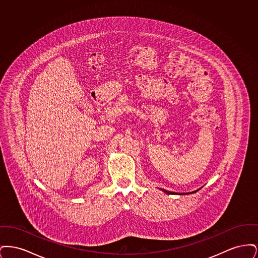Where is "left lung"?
Instances as JSON below:
<instances>
[{
  "label": "left lung",
  "mask_w": 258,
  "mask_h": 258,
  "mask_svg": "<svg viewBox=\"0 0 258 258\" xmlns=\"http://www.w3.org/2000/svg\"><path fill=\"white\" fill-rule=\"evenodd\" d=\"M161 190L163 191V192H165V194H167V195H180V196H183V195H189V194H195V192H197V190H195V191H192V192H187V194H180V192H172V191H168V190H165V189H162L161 188Z\"/></svg>",
  "instance_id": "8db88e82"
}]
</instances>
